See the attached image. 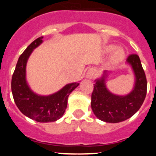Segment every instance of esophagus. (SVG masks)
Masks as SVG:
<instances>
[{"instance_id": "obj_1", "label": "esophagus", "mask_w": 156, "mask_h": 156, "mask_svg": "<svg viewBox=\"0 0 156 156\" xmlns=\"http://www.w3.org/2000/svg\"><path fill=\"white\" fill-rule=\"evenodd\" d=\"M94 75H95V70L94 69H89L87 72V74H86V77L89 79H92Z\"/></svg>"}]
</instances>
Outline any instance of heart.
<instances>
[{
	"instance_id": "b5f03b06",
	"label": "heart",
	"mask_w": 156,
	"mask_h": 156,
	"mask_svg": "<svg viewBox=\"0 0 156 156\" xmlns=\"http://www.w3.org/2000/svg\"><path fill=\"white\" fill-rule=\"evenodd\" d=\"M115 48V46H114V45H108V47H106V50L107 52H111ZM125 56V50L122 48H118L117 50L114 52V53L112 54V64L119 63V62H121L123 60Z\"/></svg>"
}]
</instances>
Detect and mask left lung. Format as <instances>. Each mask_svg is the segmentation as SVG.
<instances>
[{
	"label": "left lung",
	"mask_w": 156,
	"mask_h": 156,
	"mask_svg": "<svg viewBox=\"0 0 156 156\" xmlns=\"http://www.w3.org/2000/svg\"><path fill=\"white\" fill-rule=\"evenodd\" d=\"M127 62L131 66L135 76L134 87L125 96L116 95L107 89L106 71L101 78L95 81L91 95V108L97 119L108 123H119L130 119L142 106L146 98L147 81L140 57L131 54Z\"/></svg>",
	"instance_id": "1"
}]
</instances>
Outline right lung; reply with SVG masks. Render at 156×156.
I'll list each match as a JSON object with an SVG mask.
<instances>
[{"label": "right lung", "instance_id": "1", "mask_svg": "<svg viewBox=\"0 0 156 156\" xmlns=\"http://www.w3.org/2000/svg\"><path fill=\"white\" fill-rule=\"evenodd\" d=\"M43 37L34 40L20 55L11 81L12 97L23 115L37 122H53L63 115L69 94L79 83H71L56 93L48 96L34 94L26 81V64L33 50L43 42Z\"/></svg>", "mask_w": 156, "mask_h": 156}]
</instances>
